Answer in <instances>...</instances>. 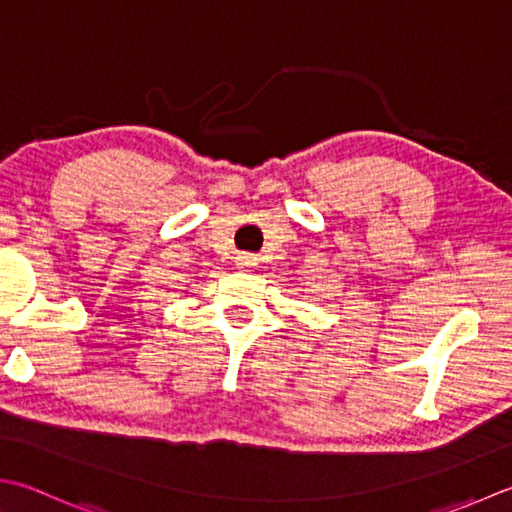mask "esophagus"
<instances>
[{"instance_id": "1", "label": "esophagus", "mask_w": 512, "mask_h": 512, "mask_svg": "<svg viewBox=\"0 0 512 512\" xmlns=\"http://www.w3.org/2000/svg\"><path fill=\"white\" fill-rule=\"evenodd\" d=\"M237 268L255 270L257 268V257L255 255H248V253H242V255L237 257Z\"/></svg>"}]
</instances>
